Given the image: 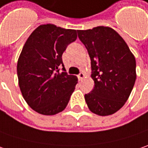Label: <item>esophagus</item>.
I'll list each match as a JSON object with an SVG mask.
<instances>
[{"label": "esophagus", "mask_w": 148, "mask_h": 148, "mask_svg": "<svg viewBox=\"0 0 148 148\" xmlns=\"http://www.w3.org/2000/svg\"><path fill=\"white\" fill-rule=\"evenodd\" d=\"M78 78H79V80H83L85 78V74H84V73H80V74L78 75Z\"/></svg>", "instance_id": "34e87169"}]
</instances>
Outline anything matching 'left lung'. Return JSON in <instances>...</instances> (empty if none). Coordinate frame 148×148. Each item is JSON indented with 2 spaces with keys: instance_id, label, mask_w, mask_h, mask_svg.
<instances>
[{
  "instance_id": "left-lung-1",
  "label": "left lung",
  "mask_w": 148,
  "mask_h": 148,
  "mask_svg": "<svg viewBox=\"0 0 148 148\" xmlns=\"http://www.w3.org/2000/svg\"><path fill=\"white\" fill-rule=\"evenodd\" d=\"M78 36L91 60L93 91L84 95L89 110L113 114L128 99L137 78L136 60L125 40L108 26L79 29Z\"/></svg>"
}]
</instances>
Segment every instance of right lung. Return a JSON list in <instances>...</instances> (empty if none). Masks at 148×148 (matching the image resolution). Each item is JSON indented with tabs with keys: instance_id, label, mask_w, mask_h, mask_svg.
Segmentation results:
<instances>
[{
	"instance_id": "1",
	"label": "right lung",
	"mask_w": 148,
	"mask_h": 148,
	"mask_svg": "<svg viewBox=\"0 0 148 148\" xmlns=\"http://www.w3.org/2000/svg\"><path fill=\"white\" fill-rule=\"evenodd\" d=\"M77 39L76 29L40 25L25 41L17 62L18 84L23 98L43 115L62 112L78 84L75 75L60 72L62 55Z\"/></svg>"
}]
</instances>
